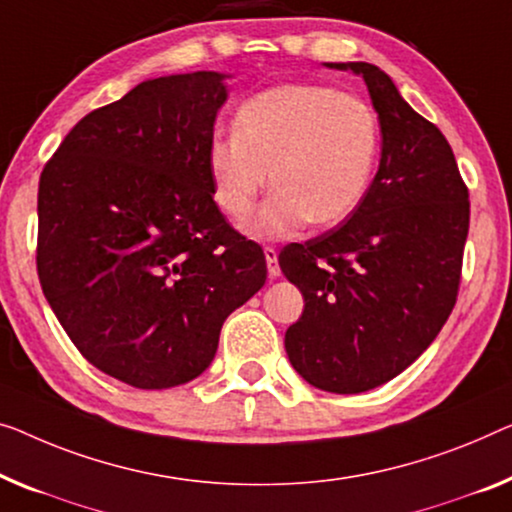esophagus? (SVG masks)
Instances as JSON below:
<instances>
[{"label": "esophagus", "instance_id": "obj_1", "mask_svg": "<svg viewBox=\"0 0 512 512\" xmlns=\"http://www.w3.org/2000/svg\"><path fill=\"white\" fill-rule=\"evenodd\" d=\"M264 257H266V269H269V276H271V278H278V276H280V266H278V253H276V248L266 246V248H264Z\"/></svg>", "mask_w": 512, "mask_h": 512}]
</instances>
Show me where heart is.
<instances>
[{
    "mask_svg": "<svg viewBox=\"0 0 512 512\" xmlns=\"http://www.w3.org/2000/svg\"><path fill=\"white\" fill-rule=\"evenodd\" d=\"M381 147L368 101L322 85H280L250 96L232 137H216L207 170L216 207L243 220L269 172L271 195L246 223L253 239H292L305 223L333 227L368 193Z\"/></svg>",
    "mask_w": 512,
    "mask_h": 512,
    "instance_id": "obj_1",
    "label": "heart"
}]
</instances>
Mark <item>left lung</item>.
Instances as JSON below:
<instances>
[{"label":"left lung","instance_id":"8db88e82","mask_svg":"<svg viewBox=\"0 0 512 512\" xmlns=\"http://www.w3.org/2000/svg\"><path fill=\"white\" fill-rule=\"evenodd\" d=\"M326 66L363 75L379 114L381 160L345 223L278 255L305 301L285 349L308 384L363 393L407 370L453 312L469 190L446 137L381 68L365 61Z\"/></svg>","mask_w":512,"mask_h":512}]
</instances>
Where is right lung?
Returning <instances> with one entry per match:
<instances>
[{
	"mask_svg": "<svg viewBox=\"0 0 512 512\" xmlns=\"http://www.w3.org/2000/svg\"><path fill=\"white\" fill-rule=\"evenodd\" d=\"M227 75L147 80L82 117L38 181L36 269L80 354L135 388L200 377L266 259L211 195Z\"/></svg>",
	"mask_w": 512,
	"mask_h": 512,
	"instance_id": "obj_1",
	"label": "right lung"
}]
</instances>
